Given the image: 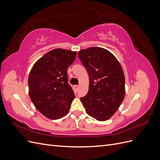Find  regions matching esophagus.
Returning <instances> with one entry per match:
<instances>
[{
  "label": "esophagus",
  "instance_id": "34e87169",
  "mask_svg": "<svg viewBox=\"0 0 160 160\" xmlns=\"http://www.w3.org/2000/svg\"><path fill=\"white\" fill-rule=\"evenodd\" d=\"M79 89V85H75V90L76 92H77Z\"/></svg>",
  "mask_w": 160,
  "mask_h": 160
}]
</instances>
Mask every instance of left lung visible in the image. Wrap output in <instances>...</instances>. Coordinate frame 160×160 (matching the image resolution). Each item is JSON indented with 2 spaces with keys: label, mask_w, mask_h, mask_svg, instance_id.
Here are the masks:
<instances>
[{
  "label": "left lung",
  "mask_w": 160,
  "mask_h": 160,
  "mask_svg": "<svg viewBox=\"0 0 160 160\" xmlns=\"http://www.w3.org/2000/svg\"><path fill=\"white\" fill-rule=\"evenodd\" d=\"M78 55L89 77L88 93L80 99L86 113L98 121L110 119L125 98V76L118 60L108 50L89 47Z\"/></svg>",
  "instance_id": "obj_1"
}]
</instances>
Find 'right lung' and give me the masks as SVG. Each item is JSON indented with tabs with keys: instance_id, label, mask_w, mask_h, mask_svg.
I'll return each mask as SVG.
<instances>
[{
	"instance_id": "1",
	"label": "right lung",
	"mask_w": 160,
	"mask_h": 160,
	"mask_svg": "<svg viewBox=\"0 0 160 160\" xmlns=\"http://www.w3.org/2000/svg\"><path fill=\"white\" fill-rule=\"evenodd\" d=\"M76 51L55 49L38 59L28 76V93L34 105L46 118L57 119L69 112L75 98L68 83L67 69Z\"/></svg>"
}]
</instances>
